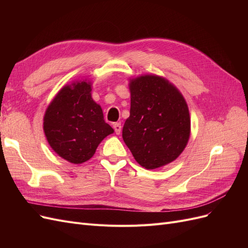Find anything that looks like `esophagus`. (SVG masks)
Instances as JSON below:
<instances>
[{
    "instance_id": "1",
    "label": "esophagus",
    "mask_w": 248,
    "mask_h": 248,
    "mask_svg": "<svg viewBox=\"0 0 248 248\" xmlns=\"http://www.w3.org/2000/svg\"><path fill=\"white\" fill-rule=\"evenodd\" d=\"M114 129H115L116 134H120V133H121V129H122L121 124H120V123H115V124H114Z\"/></svg>"
}]
</instances>
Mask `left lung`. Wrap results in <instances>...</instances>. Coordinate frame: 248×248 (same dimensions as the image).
I'll return each instance as SVG.
<instances>
[{
	"label": "left lung",
	"mask_w": 248,
	"mask_h": 248,
	"mask_svg": "<svg viewBox=\"0 0 248 248\" xmlns=\"http://www.w3.org/2000/svg\"><path fill=\"white\" fill-rule=\"evenodd\" d=\"M130 116L122 137L134 159L154 170L169 164L183 152L190 136L187 103L164 78L146 74L129 81Z\"/></svg>",
	"instance_id": "1"
}]
</instances>
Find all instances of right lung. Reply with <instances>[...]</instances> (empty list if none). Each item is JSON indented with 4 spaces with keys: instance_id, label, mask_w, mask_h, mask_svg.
Instances as JSON below:
<instances>
[{
    "instance_id": "right-lung-1",
    "label": "right lung",
    "mask_w": 248,
    "mask_h": 248,
    "mask_svg": "<svg viewBox=\"0 0 248 248\" xmlns=\"http://www.w3.org/2000/svg\"><path fill=\"white\" fill-rule=\"evenodd\" d=\"M90 81L64 86L49 103L43 118V130L51 149L74 164L86 162L101 140L114 132L106 123L102 108L91 95Z\"/></svg>"
}]
</instances>
